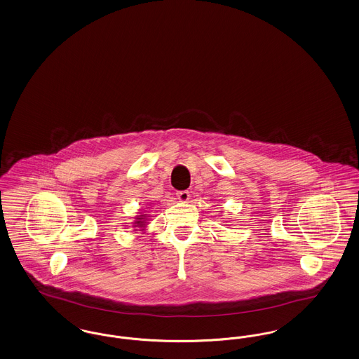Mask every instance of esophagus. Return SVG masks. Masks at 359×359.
Masks as SVG:
<instances>
[{
    "label": "esophagus",
    "mask_w": 359,
    "mask_h": 359,
    "mask_svg": "<svg viewBox=\"0 0 359 359\" xmlns=\"http://www.w3.org/2000/svg\"><path fill=\"white\" fill-rule=\"evenodd\" d=\"M176 196H177L179 202H187L189 199V192L188 191H177Z\"/></svg>",
    "instance_id": "1"
}]
</instances>
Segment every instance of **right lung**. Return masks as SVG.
I'll return each mask as SVG.
<instances>
[{
	"label": "right lung",
	"instance_id": "1",
	"mask_svg": "<svg viewBox=\"0 0 359 359\" xmlns=\"http://www.w3.org/2000/svg\"><path fill=\"white\" fill-rule=\"evenodd\" d=\"M137 219H141V218H137ZM136 223L138 226H142V222H141V221H137Z\"/></svg>",
	"mask_w": 359,
	"mask_h": 359
}]
</instances>
